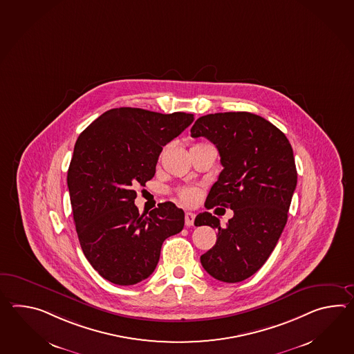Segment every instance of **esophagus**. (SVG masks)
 Returning <instances> with one entry per match:
<instances>
[{
	"label": "esophagus",
	"mask_w": 354,
	"mask_h": 354,
	"mask_svg": "<svg viewBox=\"0 0 354 354\" xmlns=\"http://www.w3.org/2000/svg\"><path fill=\"white\" fill-rule=\"evenodd\" d=\"M194 220H196V214L194 213H185V225L187 226H193L194 225Z\"/></svg>",
	"instance_id": "34e87169"
}]
</instances>
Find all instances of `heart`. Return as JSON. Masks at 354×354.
Returning <instances> with one entry per match:
<instances>
[{
  "mask_svg": "<svg viewBox=\"0 0 354 354\" xmlns=\"http://www.w3.org/2000/svg\"><path fill=\"white\" fill-rule=\"evenodd\" d=\"M198 196H199V190L193 187H185L178 190V198L185 205L196 203Z\"/></svg>",
  "mask_w": 354,
  "mask_h": 354,
  "instance_id": "b5f03b06",
  "label": "heart"
}]
</instances>
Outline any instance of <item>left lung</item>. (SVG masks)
Listing matches in <instances>:
<instances>
[{
    "label": "left lung",
    "mask_w": 354,
    "mask_h": 354,
    "mask_svg": "<svg viewBox=\"0 0 354 354\" xmlns=\"http://www.w3.org/2000/svg\"><path fill=\"white\" fill-rule=\"evenodd\" d=\"M190 133L212 142L223 166L205 207L234 211L226 227L209 212L196 216V226L218 231L216 245L201 263L221 282H241L263 267L287 223L297 184L291 143L267 119L248 111L203 115Z\"/></svg>",
    "instance_id": "8db88e82"
}]
</instances>
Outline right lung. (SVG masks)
Segmentation results:
<instances>
[{
  "label": "right lung",
  "instance_id": "add662e5",
  "mask_svg": "<svg viewBox=\"0 0 354 354\" xmlns=\"http://www.w3.org/2000/svg\"><path fill=\"white\" fill-rule=\"evenodd\" d=\"M193 120L180 111L117 108L80 134L67 174L73 220L82 252L106 281L132 286L149 278L162 243L184 227V212L171 202L140 214L134 187L153 178L162 146Z\"/></svg>",
  "mask_w": 354,
  "mask_h": 354
}]
</instances>
